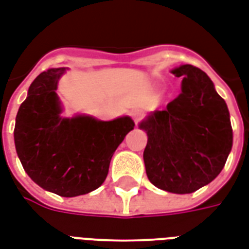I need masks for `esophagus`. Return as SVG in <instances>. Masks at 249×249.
Segmentation results:
<instances>
[{"label": "esophagus", "mask_w": 249, "mask_h": 249, "mask_svg": "<svg viewBox=\"0 0 249 249\" xmlns=\"http://www.w3.org/2000/svg\"><path fill=\"white\" fill-rule=\"evenodd\" d=\"M130 116H132V119H133L134 123H136V124H139L140 121L142 120L143 112L140 109H133L132 112H130Z\"/></svg>", "instance_id": "esophagus-1"}]
</instances>
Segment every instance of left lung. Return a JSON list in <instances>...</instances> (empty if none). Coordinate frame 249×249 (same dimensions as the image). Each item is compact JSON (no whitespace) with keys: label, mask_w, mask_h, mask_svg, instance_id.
<instances>
[{"label":"left lung","mask_w":249,"mask_h":249,"mask_svg":"<svg viewBox=\"0 0 249 249\" xmlns=\"http://www.w3.org/2000/svg\"><path fill=\"white\" fill-rule=\"evenodd\" d=\"M171 72L182 78V92L140 124L148 134L143 162L156 187L190 194L222 171L232 148V128L226 101L202 70L183 64Z\"/></svg>","instance_id":"left-lung-1"}]
</instances>
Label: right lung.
Segmentation results:
<instances>
[{"instance_id":"right-lung-1","label":"right lung","mask_w":249,"mask_h":249,"mask_svg":"<svg viewBox=\"0 0 249 249\" xmlns=\"http://www.w3.org/2000/svg\"><path fill=\"white\" fill-rule=\"evenodd\" d=\"M64 71L50 68L31 83L17 113L14 142L22 166L36 185L71 198L103 185L110 158L134 123L128 116L112 121L62 117L56 88Z\"/></svg>"}]
</instances>
